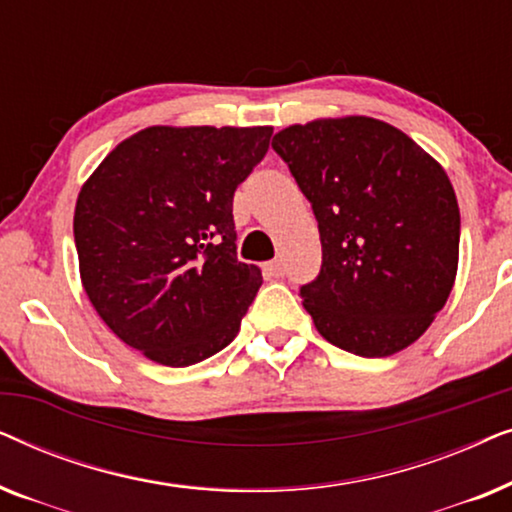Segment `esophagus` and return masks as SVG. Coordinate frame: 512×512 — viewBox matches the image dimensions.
I'll return each instance as SVG.
<instances>
[{
    "label": "esophagus",
    "mask_w": 512,
    "mask_h": 512,
    "mask_svg": "<svg viewBox=\"0 0 512 512\" xmlns=\"http://www.w3.org/2000/svg\"><path fill=\"white\" fill-rule=\"evenodd\" d=\"M265 272H268V275L275 277V279L284 277V263L277 258V261H272V263L265 265Z\"/></svg>",
    "instance_id": "obj_1"
}]
</instances>
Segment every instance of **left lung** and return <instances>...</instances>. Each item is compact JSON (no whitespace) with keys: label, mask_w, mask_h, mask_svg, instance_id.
Segmentation results:
<instances>
[{"label":"left lung","mask_w":512,"mask_h":512,"mask_svg":"<svg viewBox=\"0 0 512 512\" xmlns=\"http://www.w3.org/2000/svg\"><path fill=\"white\" fill-rule=\"evenodd\" d=\"M272 149L319 223L321 270L300 286L317 331L366 359L412 345L457 277L461 219L443 167L368 116L291 125Z\"/></svg>","instance_id":"8db88e82"}]
</instances>
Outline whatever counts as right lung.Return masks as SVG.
Here are the masks:
<instances>
[{
    "mask_svg": "<svg viewBox=\"0 0 512 512\" xmlns=\"http://www.w3.org/2000/svg\"><path fill=\"white\" fill-rule=\"evenodd\" d=\"M270 137L268 125H153L83 184L74 212L83 289L146 359L193 366L240 331L263 277L237 261L233 195Z\"/></svg>",
    "mask_w": 512,
    "mask_h": 512,
    "instance_id": "1",
    "label": "right lung"
}]
</instances>
